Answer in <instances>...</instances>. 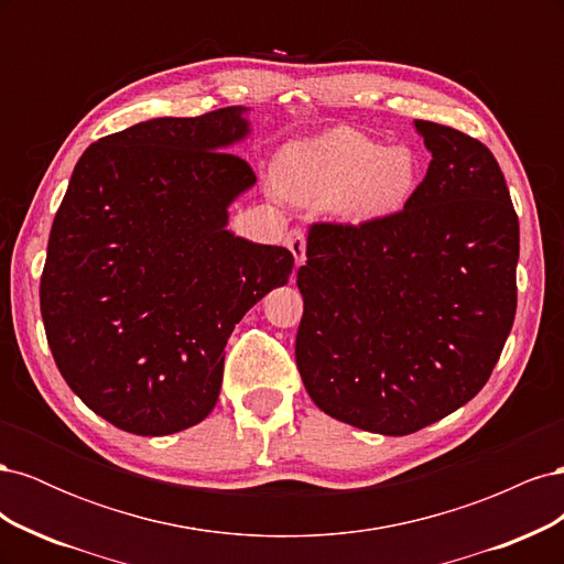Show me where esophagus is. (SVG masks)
Instances as JSON below:
<instances>
[{"label": "esophagus", "instance_id": "obj_1", "mask_svg": "<svg viewBox=\"0 0 564 564\" xmlns=\"http://www.w3.org/2000/svg\"><path fill=\"white\" fill-rule=\"evenodd\" d=\"M286 247H289V251L294 253L296 265H303L305 263V232L299 230V228L289 230L286 232Z\"/></svg>", "mask_w": 564, "mask_h": 564}]
</instances>
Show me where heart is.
<instances>
[{"instance_id": "heart-1", "label": "heart", "mask_w": 564, "mask_h": 564, "mask_svg": "<svg viewBox=\"0 0 564 564\" xmlns=\"http://www.w3.org/2000/svg\"><path fill=\"white\" fill-rule=\"evenodd\" d=\"M423 164L406 145H381L362 131L334 127L282 148L278 193L301 207H329L346 224H373L400 214L419 191Z\"/></svg>"}]
</instances>
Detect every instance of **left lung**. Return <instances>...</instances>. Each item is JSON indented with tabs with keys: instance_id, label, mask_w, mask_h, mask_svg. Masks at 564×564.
<instances>
[{
	"instance_id": "8db88e82",
	"label": "left lung",
	"mask_w": 564,
	"mask_h": 564,
	"mask_svg": "<svg viewBox=\"0 0 564 564\" xmlns=\"http://www.w3.org/2000/svg\"><path fill=\"white\" fill-rule=\"evenodd\" d=\"M433 155L406 207L311 228L296 367L336 421L409 435L487 383L516 319L518 214L487 145L414 119Z\"/></svg>"
}]
</instances>
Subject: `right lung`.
I'll use <instances>...</instances> for the list:
<instances>
[{"mask_svg": "<svg viewBox=\"0 0 564 564\" xmlns=\"http://www.w3.org/2000/svg\"><path fill=\"white\" fill-rule=\"evenodd\" d=\"M249 108L155 117L84 150L51 228L40 284L58 371L91 412L133 435L212 414L226 344L284 286L294 256L228 230L251 191L232 145Z\"/></svg>", "mask_w": 564, "mask_h": 564, "instance_id": "add662e5", "label": "right lung"}]
</instances>
